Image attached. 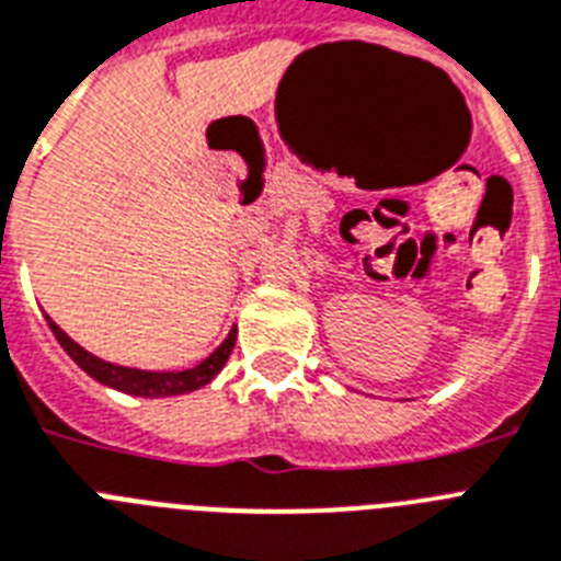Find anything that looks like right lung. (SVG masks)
I'll return each instance as SVG.
<instances>
[{
    "mask_svg": "<svg viewBox=\"0 0 561 561\" xmlns=\"http://www.w3.org/2000/svg\"><path fill=\"white\" fill-rule=\"evenodd\" d=\"M47 324H50L53 335L58 339V344L65 347V353L70 355L78 367L84 369L90 378H95L104 387L118 389V392H126V396H140V398H172V396H186V392H194V389L206 387L208 381L217 378L222 367H226L228 355H231L233 344H237V330L226 335L220 347L208 355L206 362H199L197 367L178 369V373H152V369H133V367H121V364H110L99 355L87 353L81 344L70 339L65 330L58 328L50 316H45Z\"/></svg>",
    "mask_w": 561,
    "mask_h": 561,
    "instance_id": "right-lung-1",
    "label": "right lung"
}]
</instances>
